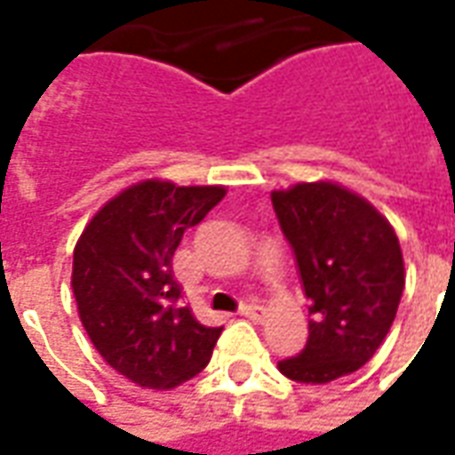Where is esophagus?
Returning a JSON list of instances; mask_svg holds the SVG:
<instances>
[{
  "mask_svg": "<svg viewBox=\"0 0 455 455\" xmlns=\"http://www.w3.org/2000/svg\"><path fill=\"white\" fill-rule=\"evenodd\" d=\"M238 315L248 316V319H253V322H260V319L266 316V309L260 305H241Z\"/></svg>",
  "mask_w": 455,
  "mask_h": 455,
  "instance_id": "1",
  "label": "esophagus"
}]
</instances>
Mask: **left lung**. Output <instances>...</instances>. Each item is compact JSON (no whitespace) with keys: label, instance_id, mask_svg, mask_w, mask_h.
Instances as JSON below:
<instances>
[{"label":"left lung","instance_id":"8db88e82","mask_svg":"<svg viewBox=\"0 0 455 455\" xmlns=\"http://www.w3.org/2000/svg\"><path fill=\"white\" fill-rule=\"evenodd\" d=\"M270 197L312 302L305 348L277 368L324 385L365 365L390 331L404 290L400 241L371 202L334 182H299Z\"/></svg>","mask_w":455,"mask_h":455}]
</instances>
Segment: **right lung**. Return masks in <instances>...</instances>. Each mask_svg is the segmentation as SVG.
<instances>
[{
  "mask_svg": "<svg viewBox=\"0 0 455 455\" xmlns=\"http://www.w3.org/2000/svg\"><path fill=\"white\" fill-rule=\"evenodd\" d=\"M224 188L131 185L109 199L75 246L73 292L94 348L124 378L170 390L212 358L221 326L182 307L172 256L189 227L224 199Z\"/></svg>",
  "mask_w": 455,
  "mask_h": 455,
  "instance_id": "add662e5",
  "label": "right lung"
}]
</instances>
